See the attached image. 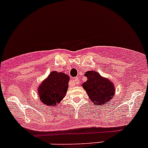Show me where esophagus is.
I'll return each instance as SVG.
<instances>
[{"mask_svg": "<svg viewBox=\"0 0 148 148\" xmlns=\"http://www.w3.org/2000/svg\"><path fill=\"white\" fill-rule=\"evenodd\" d=\"M73 82H74V84H77L79 83V78L78 77H76V78L73 79Z\"/></svg>", "mask_w": 148, "mask_h": 148, "instance_id": "esophagus-1", "label": "esophagus"}]
</instances>
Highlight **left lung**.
<instances>
[{
	"mask_svg": "<svg viewBox=\"0 0 148 148\" xmlns=\"http://www.w3.org/2000/svg\"><path fill=\"white\" fill-rule=\"evenodd\" d=\"M84 75L87 80L82 86L94 105H106L110 102L115 94L113 83L95 71H86Z\"/></svg>",
	"mask_w": 148,
	"mask_h": 148,
	"instance_id": "obj_1",
	"label": "left lung"
}]
</instances>
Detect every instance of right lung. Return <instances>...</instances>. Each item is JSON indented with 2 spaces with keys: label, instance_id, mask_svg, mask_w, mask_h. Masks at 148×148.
Segmentation results:
<instances>
[{
  "label": "right lung",
  "instance_id": "1",
  "mask_svg": "<svg viewBox=\"0 0 148 148\" xmlns=\"http://www.w3.org/2000/svg\"><path fill=\"white\" fill-rule=\"evenodd\" d=\"M69 77L63 72L51 71L38 89L41 102L45 105L56 106L64 99L68 89Z\"/></svg>",
  "mask_w": 148,
  "mask_h": 148
}]
</instances>
